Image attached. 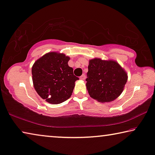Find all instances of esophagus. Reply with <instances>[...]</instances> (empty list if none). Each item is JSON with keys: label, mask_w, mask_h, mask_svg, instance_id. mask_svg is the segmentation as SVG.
I'll use <instances>...</instances> for the list:
<instances>
[{"label": "esophagus", "mask_w": 155, "mask_h": 155, "mask_svg": "<svg viewBox=\"0 0 155 155\" xmlns=\"http://www.w3.org/2000/svg\"><path fill=\"white\" fill-rule=\"evenodd\" d=\"M85 78V75L84 74H82L80 77V79H81V80H84Z\"/></svg>", "instance_id": "34e87169"}]
</instances>
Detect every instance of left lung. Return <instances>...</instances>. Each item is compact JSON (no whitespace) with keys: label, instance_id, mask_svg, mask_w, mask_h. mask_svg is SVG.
I'll use <instances>...</instances> for the list:
<instances>
[{"label":"left lung","instance_id":"left-lung-1","mask_svg":"<svg viewBox=\"0 0 155 155\" xmlns=\"http://www.w3.org/2000/svg\"><path fill=\"white\" fill-rule=\"evenodd\" d=\"M85 80L92 98L101 102H109L122 93L127 74L115 61L94 58L89 61Z\"/></svg>","mask_w":155,"mask_h":155}]
</instances>
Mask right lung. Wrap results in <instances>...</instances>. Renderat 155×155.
Instances as JSON below:
<instances>
[{
	"label": "right lung",
	"instance_id": "obj_1",
	"mask_svg": "<svg viewBox=\"0 0 155 155\" xmlns=\"http://www.w3.org/2000/svg\"><path fill=\"white\" fill-rule=\"evenodd\" d=\"M70 58L63 54L51 52L43 55L32 68L36 92L51 104H61L71 97L75 81L73 68L68 65Z\"/></svg>",
	"mask_w": 155,
	"mask_h": 155
}]
</instances>
